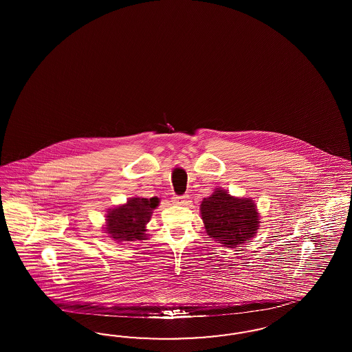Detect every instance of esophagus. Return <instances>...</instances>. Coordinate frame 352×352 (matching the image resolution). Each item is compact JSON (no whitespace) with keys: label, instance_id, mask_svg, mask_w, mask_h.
Wrapping results in <instances>:
<instances>
[{"label":"esophagus","instance_id":"1","mask_svg":"<svg viewBox=\"0 0 352 352\" xmlns=\"http://www.w3.org/2000/svg\"><path fill=\"white\" fill-rule=\"evenodd\" d=\"M173 203L175 205H186L188 203V196H186V195L184 196H174Z\"/></svg>","mask_w":352,"mask_h":352}]
</instances>
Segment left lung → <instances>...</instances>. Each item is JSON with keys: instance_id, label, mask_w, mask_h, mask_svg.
Masks as SVG:
<instances>
[{"instance_id": "obj_1", "label": "left lung", "mask_w": 352, "mask_h": 352, "mask_svg": "<svg viewBox=\"0 0 352 352\" xmlns=\"http://www.w3.org/2000/svg\"><path fill=\"white\" fill-rule=\"evenodd\" d=\"M205 231L226 248H236L249 241L259 227V213L252 199L234 197L222 188L200 205Z\"/></svg>"}]
</instances>
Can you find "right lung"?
<instances>
[{"instance_id":"right-lung-1","label":"right lung","mask_w":352,"mask_h":352,"mask_svg":"<svg viewBox=\"0 0 352 352\" xmlns=\"http://www.w3.org/2000/svg\"><path fill=\"white\" fill-rule=\"evenodd\" d=\"M156 206H159L157 197H131L128 203L109 209L106 215V234L118 243L147 240L146 224Z\"/></svg>"}]
</instances>
